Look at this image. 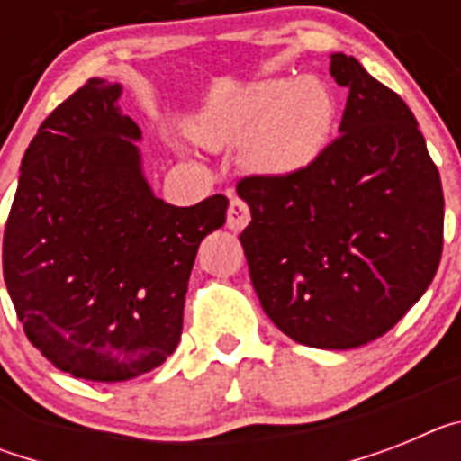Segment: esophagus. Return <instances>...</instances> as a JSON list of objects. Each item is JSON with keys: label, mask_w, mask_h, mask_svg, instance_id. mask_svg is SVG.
Returning a JSON list of instances; mask_svg holds the SVG:
<instances>
[{"label": "esophagus", "mask_w": 461, "mask_h": 461, "mask_svg": "<svg viewBox=\"0 0 461 461\" xmlns=\"http://www.w3.org/2000/svg\"><path fill=\"white\" fill-rule=\"evenodd\" d=\"M251 219L249 205L238 198V195H230V203H228V217H226V226L230 230H242Z\"/></svg>", "instance_id": "1"}]
</instances>
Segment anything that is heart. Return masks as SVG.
Masks as SVG:
<instances>
[{"mask_svg":"<svg viewBox=\"0 0 461 461\" xmlns=\"http://www.w3.org/2000/svg\"><path fill=\"white\" fill-rule=\"evenodd\" d=\"M335 105L316 80L270 78L228 94L205 108L191 131L205 148L242 145L244 166L254 173L284 175L303 168L328 140Z\"/></svg>","mask_w":461,"mask_h":461,"instance_id":"1","label":"heart"}]
</instances>
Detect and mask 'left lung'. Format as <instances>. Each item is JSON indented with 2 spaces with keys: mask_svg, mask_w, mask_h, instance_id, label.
<instances>
[{
  "mask_svg": "<svg viewBox=\"0 0 461 461\" xmlns=\"http://www.w3.org/2000/svg\"><path fill=\"white\" fill-rule=\"evenodd\" d=\"M348 87L339 136L303 168L244 175L240 233L272 323L312 348L378 339L427 291L441 263L443 186L404 99L356 57H330Z\"/></svg>",
  "mask_w": 461,
  "mask_h": 461,
  "instance_id": "1",
  "label": "left lung"
}]
</instances>
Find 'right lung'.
<instances>
[{
    "mask_svg": "<svg viewBox=\"0 0 461 461\" xmlns=\"http://www.w3.org/2000/svg\"><path fill=\"white\" fill-rule=\"evenodd\" d=\"M89 78L39 126L4 228V281L24 335L62 372L126 381L177 348L198 244L226 195L175 207L152 194L120 115Z\"/></svg>",
    "mask_w": 461,
    "mask_h": 461,
    "instance_id": "right-lung-1",
    "label": "right lung"
}]
</instances>
